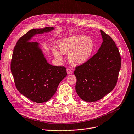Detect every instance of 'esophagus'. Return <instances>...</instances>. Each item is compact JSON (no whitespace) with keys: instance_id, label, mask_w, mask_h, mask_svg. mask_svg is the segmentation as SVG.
Returning a JSON list of instances; mask_svg holds the SVG:
<instances>
[{"instance_id":"esophagus-1","label":"esophagus","mask_w":134,"mask_h":134,"mask_svg":"<svg viewBox=\"0 0 134 134\" xmlns=\"http://www.w3.org/2000/svg\"><path fill=\"white\" fill-rule=\"evenodd\" d=\"M66 72H67V74H69V75H70V74H72V71L71 70L69 69V68L66 69Z\"/></svg>"}]
</instances>
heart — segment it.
I'll list each match as a JSON object with an SVG mask.
<instances>
[{
	"mask_svg": "<svg viewBox=\"0 0 134 134\" xmlns=\"http://www.w3.org/2000/svg\"><path fill=\"white\" fill-rule=\"evenodd\" d=\"M60 51L53 48L52 51L57 59H60L62 53L68 54V60L72 65H79L89 59L95 48V43L91 37L83 34L64 37L58 41Z\"/></svg>",
	"mask_w": 134,
	"mask_h": 134,
	"instance_id": "obj_1",
	"label": "heart"
}]
</instances>
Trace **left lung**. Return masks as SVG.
<instances>
[{
	"instance_id": "left-lung-1",
	"label": "left lung",
	"mask_w": 134,
	"mask_h": 134,
	"mask_svg": "<svg viewBox=\"0 0 134 134\" xmlns=\"http://www.w3.org/2000/svg\"><path fill=\"white\" fill-rule=\"evenodd\" d=\"M103 43L98 52L75 68V89L80 98L87 102L103 98L115 87L121 66L119 50L112 38L100 30Z\"/></svg>"
}]
</instances>
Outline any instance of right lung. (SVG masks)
Returning <instances> with one entry per match:
<instances>
[{
	"instance_id": "add662e5",
	"label": "right lung",
	"mask_w": 134,
	"mask_h": 134,
	"mask_svg": "<svg viewBox=\"0 0 134 134\" xmlns=\"http://www.w3.org/2000/svg\"><path fill=\"white\" fill-rule=\"evenodd\" d=\"M54 29L48 27L30 30L18 40L12 54L11 71L17 90L37 103L51 98L67 75L65 67L53 66L47 62L39 43L30 42L36 34L48 33Z\"/></svg>"
}]
</instances>
